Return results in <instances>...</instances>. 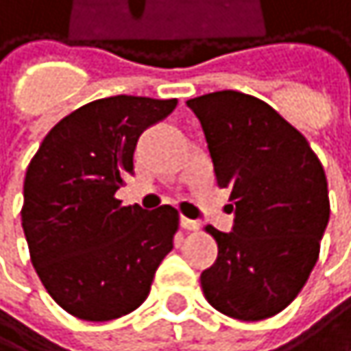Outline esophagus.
Instances as JSON below:
<instances>
[{
    "instance_id": "1",
    "label": "esophagus",
    "mask_w": 351,
    "mask_h": 351,
    "mask_svg": "<svg viewBox=\"0 0 351 351\" xmlns=\"http://www.w3.org/2000/svg\"><path fill=\"white\" fill-rule=\"evenodd\" d=\"M181 226H183L185 230H199L202 224H199L197 220H191V218H185V216H183V218H181Z\"/></svg>"
}]
</instances>
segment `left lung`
Listing matches in <instances>:
<instances>
[{
    "label": "left lung",
    "mask_w": 351,
    "mask_h": 351,
    "mask_svg": "<svg viewBox=\"0 0 351 351\" xmlns=\"http://www.w3.org/2000/svg\"><path fill=\"white\" fill-rule=\"evenodd\" d=\"M187 106L235 206L232 232L206 228L218 259L202 274L204 296L232 319H269L298 296L319 259L329 222L323 164L306 137L255 96L222 90Z\"/></svg>",
    "instance_id": "left-lung-1"
}]
</instances>
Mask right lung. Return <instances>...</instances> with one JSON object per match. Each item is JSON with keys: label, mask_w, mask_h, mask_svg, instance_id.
I'll list each match as a JSON object with an SVG mask.
<instances>
[{"label": "right lung", "mask_w": 351, "mask_h": 351, "mask_svg": "<svg viewBox=\"0 0 351 351\" xmlns=\"http://www.w3.org/2000/svg\"><path fill=\"white\" fill-rule=\"evenodd\" d=\"M177 98L110 96L61 119L24 179L22 228L30 261L69 315L102 323L135 311L172 251L179 212L121 206L139 135L168 117Z\"/></svg>", "instance_id": "1"}]
</instances>
